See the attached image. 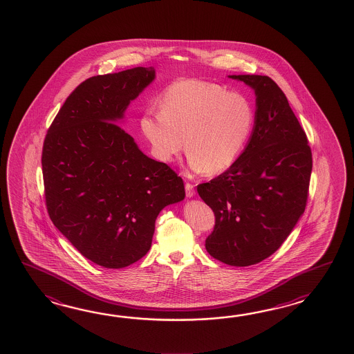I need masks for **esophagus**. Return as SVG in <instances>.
Segmentation results:
<instances>
[{"mask_svg":"<svg viewBox=\"0 0 354 354\" xmlns=\"http://www.w3.org/2000/svg\"><path fill=\"white\" fill-rule=\"evenodd\" d=\"M185 188H186V196H187V197H194V196H195V185L186 183Z\"/></svg>","mask_w":354,"mask_h":354,"instance_id":"1","label":"esophagus"}]
</instances>
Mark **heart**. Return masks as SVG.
<instances>
[{"instance_id":"1","label":"heart","mask_w":354,"mask_h":354,"mask_svg":"<svg viewBox=\"0 0 354 354\" xmlns=\"http://www.w3.org/2000/svg\"><path fill=\"white\" fill-rule=\"evenodd\" d=\"M159 109L147 110L140 118L154 157L172 162L186 140L188 166L196 174H223L233 167L254 122V109L245 96L195 78L169 84Z\"/></svg>"}]
</instances>
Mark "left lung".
I'll return each mask as SVG.
<instances>
[{"mask_svg": "<svg viewBox=\"0 0 354 354\" xmlns=\"http://www.w3.org/2000/svg\"><path fill=\"white\" fill-rule=\"evenodd\" d=\"M254 91L256 115L241 157L197 186L215 214L205 247L223 263L247 267L272 256L305 211L313 169L308 138L277 83L267 75H229Z\"/></svg>", "mask_w": 354, "mask_h": 354, "instance_id": "1", "label": "left lung"}]
</instances>
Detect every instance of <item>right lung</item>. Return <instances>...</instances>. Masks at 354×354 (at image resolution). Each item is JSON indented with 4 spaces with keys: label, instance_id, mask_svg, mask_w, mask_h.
Here are the masks:
<instances>
[{
    "label": "right lung",
    "instance_id": "add662e5",
    "mask_svg": "<svg viewBox=\"0 0 354 354\" xmlns=\"http://www.w3.org/2000/svg\"><path fill=\"white\" fill-rule=\"evenodd\" d=\"M154 78V68L136 67L86 80L68 96L43 145L49 216L83 257L105 268L145 256L159 212L185 198L182 178L118 125Z\"/></svg>",
    "mask_w": 354,
    "mask_h": 354
}]
</instances>
